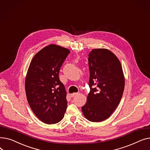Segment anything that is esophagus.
<instances>
[{"mask_svg":"<svg viewBox=\"0 0 150 150\" xmlns=\"http://www.w3.org/2000/svg\"><path fill=\"white\" fill-rule=\"evenodd\" d=\"M79 94H80V93H73L71 94L70 96H71V97H75V96L79 95Z\"/></svg>","mask_w":150,"mask_h":150,"instance_id":"esophagus-1","label":"esophagus"}]
</instances>
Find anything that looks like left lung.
Returning <instances> with one entry per match:
<instances>
[{
  "mask_svg": "<svg viewBox=\"0 0 150 150\" xmlns=\"http://www.w3.org/2000/svg\"><path fill=\"white\" fill-rule=\"evenodd\" d=\"M88 61L90 92L81 110L88 120L99 122L111 116L119 105L125 76L119 59L108 49H92Z\"/></svg>",
  "mask_w": 150,
  "mask_h": 150,
  "instance_id": "8db88e82",
  "label": "left lung"
}]
</instances>
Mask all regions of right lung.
I'll return each instance as SVG.
<instances>
[{"label":"right lung","mask_w":150,"mask_h":150,"mask_svg":"<svg viewBox=\"0 0 150 150\" xmlns=\"http://www.w3.org/2000/svg\"><path fill=\"white\" fill-rule=\"evenodd\" d=\"M70 53L64 47L50 44L31 60L25 78L27 101L33 113L46 124H54L64 117L67 106L65 87L59 72Z\"/></svg>","instance_id":"obj_1"}]
</instances>
